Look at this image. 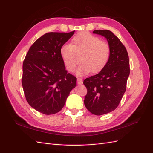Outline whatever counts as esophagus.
<instances>
[{"label":"esophagus","mask_w":153,"mask_h":153,"mask_svg":"<svg viewBox=\"0 0 153 153\" xmlns=\"http://www.w3.org/2000/svg\"><path fill=\"white\" fill-rule=\"evenodd\" d=\"M77 84L78 85L83 84V80L82 78H77Z\"/></svg>","instance_id":"obj_1"}]
</instances>
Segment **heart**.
Returning <instances> with one entry per match:
<instances>
[{"mask_svg":"<svg viewBox=\"0 0 153 153\" xmlns=\"http://www.w3.org/2000/svg\"><path fill=\"white\" fill-rule=\"evenodd\" d=\"M110 45L86 32H82L73 37L71 43L63 45L60 55L69 71H75L78 58L81 65L76 69L78 76H85L91 71L99 73L106 66L110 58Z\"/></svg>","mask_w":153,"mask_h":153,"instance_id":"1","label":"heart"}]
</instances>
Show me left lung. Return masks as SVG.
<instances>
[{
  "instance_id": "left-lung-1",
  "label": "left lung",
  "mask_w": 153,
  "mask_h": 153,
  "mask_svg": "<svg viewBox=\"0 0 153 153\" xmlns=\"http://www.w3.org/2000/svg\"><path fill=\"white\" fill-rule=\"evenodd\" d=\"M93 33L105 37L111 50L110 60L103 70L84 81L87 89L85 107L92 114L101 115L118 106L126 91L130 70L127 50L117 37L108 30H96Z\"/></svg>"
}]
</instances>
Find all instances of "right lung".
<instances>
[{
	"label": "right lung",
	"instance_id": "right-lung-1",
	"mask_svg": "<svg viewBox=\"0 0 153 153\" xmlns=\"http://www.w3.org/2000/svg\"><path fill=\"white\" fill-rule=\"evenodd\" d=\"M73 31L48 32L29 48L23 62L22 87L28 103L46 115L61 111L76 78L68 73L60 49L73 35Z\"/></svg>",
	"mask_w": 153,
	"mask_h": 153
}]
</instances>
